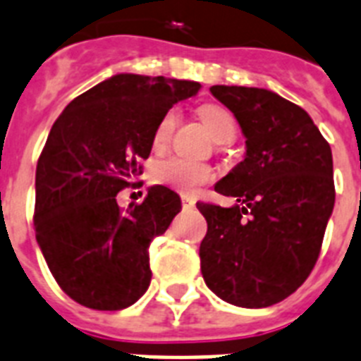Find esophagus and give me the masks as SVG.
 <instances>
[{
    "label": "esophagus",
    "instance_id": "1",
    "mask_svg": "<svg viewBox=\"0 0 361 361\" xmlns=\"http://www.w3.org/2000/svg\"><path fill=\"white\" fill-rule=\"evenodd\" d=\"M195 204H196V200L195 198H190V196H181V206L185 207V209H192V207H195Z\"/></svg>",
    "mask_w": 361,
    "mask_h": 361
}]
</instances>
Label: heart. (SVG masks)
<instances>
[{"label":"heart","mask_w":361,"mask_h":361,"mask_svg":"<svg viewBox=\"0 0 361 361\" xmlns=\"http://www.w3.org/2000/svg\"><path fill=\"white\" fill-rule=\"evenodd\" d=\"M200 118L209 130V133L215 137L216 140H222L235 135V122L231 118V114L226 109H222L219 105H204L200 107ZM176 126V114L169 111L163 114V118L155 126L154 135H152V148L155 152L163 150L171 139V133ZM213 178V171L211 166L204 165V163H196V161L185 159V157H178V155H171L165 159L157 161L152 166V180L157 185L171 187V189L178 190V192H185L190 195L196 189Z\"/></svg>","instance_id":"heart-1"}]
</instances>
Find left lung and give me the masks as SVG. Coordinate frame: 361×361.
<instances>
[{
	"label": "left lung",
	"mask_w": 361,
	"mask_h": 361,
	"mask_svg": "<svg viewBox=\"0 0 361 361\" xmlns=\"http://www.w3.org/2000/svg\"><path fill=\"white\" fill-rule=\"evenodd\" d=\"M233 113L247 155L215 185L235 206L198 202L206 286L241 307H267L302 286L317 263L332 215V150L310 114L271 90L213 85Z\"/></svg>",
	"instance_id": "8db88e82"
}]
</instances>
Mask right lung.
I'll use <instances>...</instances> for the list:
<instances>
[{
	"label": "right lung",
	"mask_w": 361,
	"mask_h": 361,
	"mask_svg": "<svg viewBox=\"0 0 361 361\" xmlns=\"http://www.w3.org/2000/svg\"><path fill=\"white\" fill-rule=\"evenodd\" d=\"M198 90L195 81L116 74L51 126L37 163L35 233L55 282L81 306L124 310L150 286L148 247L180 213V196L154 185L122 209L116 195L142 174L163 114Z\"/></svg>",
	"instance_id": "1"
}]
</instances>
